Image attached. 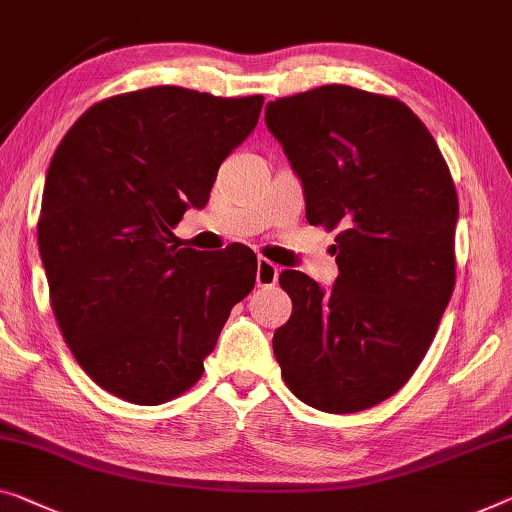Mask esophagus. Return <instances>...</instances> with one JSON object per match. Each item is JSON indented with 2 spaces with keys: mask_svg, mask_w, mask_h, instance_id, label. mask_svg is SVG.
I'll return each mask as SVG.
<instances>
[{
  "mask_svg": "<svg viewBox=\"0 0 512 512\" xmlns=\"http://www.w3.org/2000/svg\"><path fill=\"white\" fill-rule=\"evenodd\" d=\"M278 273H280L278 266L273 264V262H269V259H264V257L257 259V276H255L257 287H271V285H276Z\"/></svg>",
  "mask_w": 512,
  "mask_h": 512,
  "instance_id": "34e87169",
  "label": "esophagus"
}]
</instances>
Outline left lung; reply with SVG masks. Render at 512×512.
Wrapping results in <instances>:
<instances>
[{
	"label": "left lung",
	"mask_w": 512,
	"mask_h": 512,
	"mask_svg": "<svg viewBox=\"0 0 512 512\" xmlns=\"http://www.w3.org/2000/svg\"><path fill=\"white\" fill-rule=\"evenodd\" d=\"M310 225L338 230L324 292L282 271L292 317L273 333L301 402L354 414L400 391L430 349L455 287L457 193L421 119L393 96L324 85L266 105Z\"/></svg>",
	"instance_id": "left-lung-1"
}]
</instances>
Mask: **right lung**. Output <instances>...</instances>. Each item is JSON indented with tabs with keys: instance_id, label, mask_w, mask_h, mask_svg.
Instances as JSON below:
<instances>
[{
	"instance_id": "1",
	"label": "right lung",
	"mask_w": 512,
	"mask_h": 512,
	"mask_svg": "<svg viewBox=\"0 0 512 512\" xmlns=\"http://www.w3.org/2000/svg\"><path fill=\"white\" fill-rule=\"evenodd\" d=\"M264 96L149 87L98 101L50 160L38 250L50 305L80 368L117 398L154 407L200 381L257 257L230 243L181 248L218 167L257 126Z\"/></svg>"
}]
</instances>
